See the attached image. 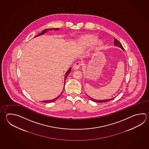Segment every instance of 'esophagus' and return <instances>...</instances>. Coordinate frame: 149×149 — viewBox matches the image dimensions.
<instances>
[{"label":"esophagus","instance_id":"34e87169","mask_svg":"<svg viewBox=\"0 0 149 149\" xmlns=\"http://www.w3.org/2000/svg\"><path fill=\"white\" fill-rule=\"evenodd\" d=\"M81 63L79 61H76L75 64H74L73 65V68L74 70H79V67L81 66Z\"/></svg>","mask_w":149,"mask_h":149}]
</instances>
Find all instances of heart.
Listing matches in <instances>:
<instances>
[{"label":"heart","mask_w":149,"mask_h":149,"mask_svg":"<svg viewBox=\"0 0 149 149\" xmlns=\"http://www.w3.org/2000/svg\"><path fill=\"white\" fill-rule=\"evenodd\" d=\"M96 37L92 34H86L82 38V42L85 46H89L94 42L96 47L99 48L102 45V41L101 40H95Z\"/></svg>","instance_id":"obj_1"}]
</instances>
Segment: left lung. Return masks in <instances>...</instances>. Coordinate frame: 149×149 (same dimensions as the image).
<instances>
[{"label":"left lung","instance_id":"obj_1","mask_svg":"<svg viewBox=\"0 0 149 149\" xmlns=\"http://www.w3.org/2000/svg\"><path fill=\"white\" fill-rule=\"evenodd\" d=\"M114 45L116 46V47H118L119 48H120L122 49L123 51H124V49L123 47L122 46L121 43L118 40L116 39L115 38H114ZM88 97H89V98L91 99V100L93 101H94V102H99V103H103V102H108V101H109L112 100V99H113V98H112V99H106V100H96V99H93V98H92V97H90L89 96H88ZM114 98H115V97H114Z\"/></svg>","mask_w":149,"mask_h":149}]
</instances>
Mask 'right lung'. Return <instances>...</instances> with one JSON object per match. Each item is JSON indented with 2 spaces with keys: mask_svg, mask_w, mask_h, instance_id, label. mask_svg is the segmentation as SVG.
Masks as SVG:
<instances>
[{
  "mask_svg": "<svg viewBox=\"0 0 149 149\" xmlns=\"http://www.w3.org/2000/svg\"><path fill=\"white\" fill-rule=\"evenodd\" d=\"M58 30V28H56V29H45V30H43L42 32H41L38 35H37V36H36V37H38V36H41V35H43V34H44L46 33L47 31H48L49 30ZM71 69H72V68L71 67H70V69L67 70V72L65 74V78H64V86H65V81H66V78H67V76H68V75L70 74V71H71ZM64 88H63V90H64ZM63 93V92L61 93V94L58 96V97H56V98H55L54 99H52V100H45L43 101V102H47V103H49V102H54V101H55L57 99H58V97H59L61 95V93Z\"/></svg>",
  "mask_w": 149,
  "mask_h": 149,
  "instance_id": "right-lung-1",
  "label": "right lung"
}]
</instances>
